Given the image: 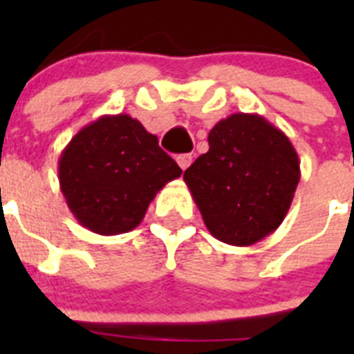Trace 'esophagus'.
<instances>
[{
    "label": "esophagus",
    "instance_id": "34e87169",
    "mask_svg": "<svg viewBox=\"0 0 354 354\" xmlns=\"http://www.w3.org/2000/svg\"><path fill=\"white\" fill-rule=\"evenodd\" d=\"M192 161H193V156L192 154H180V156H177V162H179V167L183 168V170H186V168L189 167V165H192Z\"/></svg>",
    "mask_w": 354,
    "mask_h": 354
}]
</instances>
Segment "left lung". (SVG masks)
<instances>
[{
	"instance_id": "1",
	"label": "left lung",
	"mask_w": 354,
	"mask_h": 354,
	"mask_svg": "<svg viewBox=\"0 0 354 354\" xmlns=\"http://www.w3.org/2000/svg\"><path fill=\"white\" fill-rule=\"evenodd\" d=\"M209 150L184 171L209 232L250 246L280 227L298 187L299 159L286 133L257 113H232L207 136Z\"/></svg>"
}]
</instances>
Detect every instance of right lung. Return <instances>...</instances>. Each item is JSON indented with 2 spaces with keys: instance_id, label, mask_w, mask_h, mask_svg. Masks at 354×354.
I'll list each match as a JSON object with an SVG mask.
<instances>
[{
  "instance_id": "right-lung-1",
  "label": "right lung",
  "mask_w": 354,
  "mask_h": 354,
  "mask_svg": "<svg viewBox=\"0 0 354 354\" xmlns=\"http://www.w3.org/2000/svg\"><path fill=\"white\" fill-rule=\"evenodd\" d=\"M180 174L158 136L124 113L102 115L84 126L58 159L68 209L80 225L101 236L138 227L159 189Z\"/></svg>"
}]
</instances>
